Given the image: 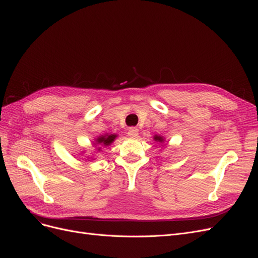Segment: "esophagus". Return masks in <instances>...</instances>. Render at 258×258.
<instances>
[{"label":"esophagus","instance_id":"esophagus-1","mask_svg":"<svg viewBox=\"0 0 258 258\" xmlns=\"http://www.w3.org/2000/svg\"><path fill=\"white\" fill-rule=\"evenodd\" d=\"M128 136L131 137V138H135V137H137V135H138V128L137 127H131L130 130H128Z\"/></svg>","mask_w":258,"mask_h":258}]
</instances>
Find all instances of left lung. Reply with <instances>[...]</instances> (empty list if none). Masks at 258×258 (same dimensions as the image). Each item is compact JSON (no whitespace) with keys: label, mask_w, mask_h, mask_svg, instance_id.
<instances>
[{"label":"left lung","mask_w":258,"mask_h":258,"mask_svg":"<svg viewBox=\"0 0 258 258\" xmlns=\"http://www.w3.org/2000/svg\"><path fill=\"white\" fill-rule=\"evenodd\" d=\"M154 141H157V142H163V138H162L161 136H154Z\"/></svg>","instance_id":"1"}]
</instances>
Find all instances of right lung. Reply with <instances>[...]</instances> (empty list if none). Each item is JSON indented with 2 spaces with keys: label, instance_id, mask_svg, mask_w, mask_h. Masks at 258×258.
I'll return each mask as SVG.
<instances>
[{
  "label": "right lung",
  "instance_id": "1",
  "mask_svg": "<svg viewBox=\"0 0 258 258\" xmlns=\"http://www.w3.org/2000/svg\"><path fill=\"white\" fill-rule=\"evenodd\" d=\"M116 135H106V136H100L98 139H97V144L101 145V146H109L110 144H111L114 139H115Z\"/></svg>",
  "mask_w": 258,
  "mask_h": 258
}]
</instances>
